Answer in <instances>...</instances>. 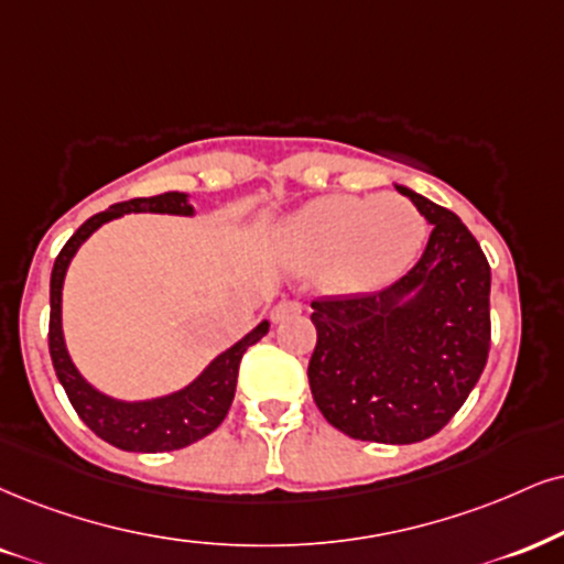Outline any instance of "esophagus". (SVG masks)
Masks as SVG:
<instances>
[{
	"label": "esophagus",
	"mask_w": 564,
	"mask_h": 564,
	"mask_svg": "<svg viewBox=\"0 0 564 564\" xmlns=\"http://www.w3.org/2000/svg\"><path fill=\"white\" fill-rule=\"evenodd\" d=\"M301 314V303H295V301H280L274 305V308H271V322H284V318H293V316H297Z\"/></svg>",
	"instance_id": "obj_1"
}]
</instances>
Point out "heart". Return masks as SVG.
Here are the masks:
<instances>
[{
  "label": "heart",
  "instance_id": "heart-1",
  "mask_svg": "<svg viewBox=\"0 0 564 564\" xmlns=\"http://www.w3.org/2000/svg\"><path fill=\"white\" fill-rule=\"evenodd\" d=\"M429 225L398 193L326 196L305 204L276 235L282 261L316 274L332 295L377 293L400 280L421 256Z\"/></svg>",
  "mask_w": 564,
  "mask_h": 564
}]
</instances>
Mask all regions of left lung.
<instances>
[{
  "mask_svg": "<svg viewBox=\"0 0 564 564\" xmlns=\"http://www.w3.org/2000/svg\"><path fill=\"white\" fill-rule=\"evenodd\" d=\"M426 217V250L381 293L314 301V402L360 442L434 436L468 400L489 358L491 269L457 214L394 185Z\"/></svg>",
  "mask_w": 564,
  "mask_h": 564,
  "instance_id": "1",
  "label": "left lung"
}]
</instances>
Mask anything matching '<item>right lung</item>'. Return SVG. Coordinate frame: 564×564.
<instances>
[{
    "label": "right lung",
    "mask_w": 564,
    "mask_h": 564,
    "mask_svg": "<svg viewBox=\"0 0 564 564\" xmlns=\"http://www.w3.org/2000/svg\"><path fill=\"white\" fill-rule=\"evenodd\" d=\"M175 214V217H193L196 208L187 200V193H162L151 198H133L109 206L107 212L94 214L83 221L78 232L65 242L52 269V284H48V352H52L54 371L59 384L65 387L69 402L80 421L124 452H172L183 449L187 444L204 440L225 421L229 405H232L235 387H238V368L242 352L256 345L269 332V322H261L253 332H248L240 343L227 347L217 358L198 373L191 384L172 394L151 400H117L109 398L88 384L83 373L75 368L65 345L62 332V284L73 256L107 221L120 219L122 214Z\"/></svg>",
    "instance_id": "obj_1"
}]
</instances>
